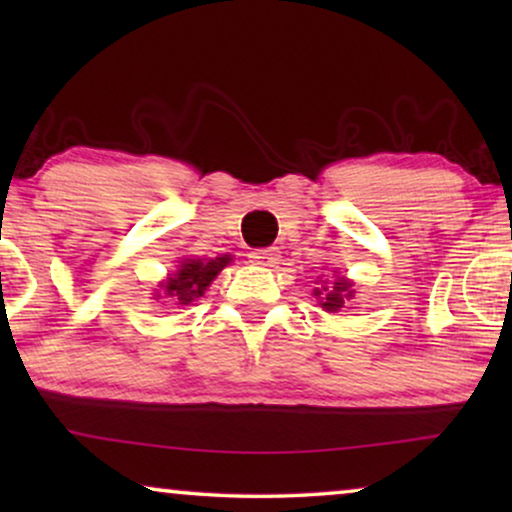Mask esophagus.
<instances>
[{"instance_id":"1","label":"esophagus","mask_w":512,"mask_h":512,"mask_svg":"<svg viewBox=\"0 0 512 512\" xmlns=\"http://www.w3.org/2000/svg\"><path fill=\"white\" fill-rule=\"evenodd\" d=\"M251 263L263 265V268H272V265L279 263V251L277 249H256L249 254Z\"/></svg>"}]
</instances>
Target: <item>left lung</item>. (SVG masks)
I'll use <instances>...</instances> for the list:
<instances>
[{
  "mask_svg": "<svg viewBox=\"0 0 512 512\" xmlns=\"http://www.w3.org/2000/svg\"><path fill=\"white\" fill-rule=\"evenodd\" d=\"M352 293V284L342 277L335 279V282H321V289H314V296L321 300V307L328 312H338L340 307H345Z\"/></svg>",
  "mask_w": 512,
  "mask_h": 512,
  "instance_id": "left-lung-1",
  "label": "left lung"
}]
</instances>
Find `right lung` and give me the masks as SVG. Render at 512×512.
<instances>
[{
	"instance_id": "right-lung-1",
	"label": "right lung",
	"mask_w": 512,
	"mask_h": 512,
	"mask_svg": "<svg viewBox=\"0 0 512 512\" xmlns=\"http://www.w3.org/2000/svg\"><path fill=\"white\" fill-rule=\"evenodd\" d=\"M228 263L230 256L209 258V261H202V258H186V261L179 265V270L174 272V277L165 282V293L177 300L179 305L193 303L195 298L207 291L212 279L219 275Z\"/></svg>"
}]
</instances>
